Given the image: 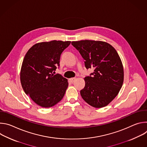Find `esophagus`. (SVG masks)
I'll list each match as a JSON object with an SVG mask.
<instances>
[{"label":"esophagus","instance_id":"34e87169","mask_svg":"<svg viewBox=\"0 0 147 147\" xmlns=\"http://www.w3.org/2000/svg\"><path fill=\"white\" fill-rule=\"evenodd\" d=\"M75 80H76V78H71L70 79V82H72V83H73V82L75 81Z\"/></svg>","mask_w":147,"mask_h":147}]
</instances>
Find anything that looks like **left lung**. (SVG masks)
Returning <instances> with one entry per match:
<instances>
[{"instance_id":"8db88e82","label":"left lung","mask_w":147,"mask_h":147,"mask_svg":"<svg viewBox=\"0 0 147 147\" xmlns=\"http://www.w3.org/2000/svg\"><path fill=\"white\" fill-rule=\"evenodd\" d=\"M71 45L85 60L86 69H94L84 78L81 97L94 108L107 106L118 94L124 80L123 67L117 52L111 45L100 40L73 41Z\"/></svg>"}]
</instances>
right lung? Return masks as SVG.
I'll return each mask as SVG.
<instances>
[{
    "instance_id": "obj_1",
    "label": "right lung",
    "mask_w": 147,
    "mask_h": 147,
    "mask_svg": "<svg viewBox=\"0 0 147 147\" xmlns=\"http://www.w3.org/2000/svg\"><path fill=\"white\" fill-rule=\"evenodd\" d=\"M70 41L52 40L35 44L27 52L20 71L25 93L39 106L52 107L63 98L67 80L55 74L61 53Z\"/></svg>"
}]
</instances>
